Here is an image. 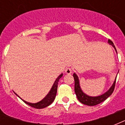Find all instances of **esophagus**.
Here are the masks:
<instances>
[{
  "label": "esophagus",
  "mask_w": 125,
  "mask_h": 125,
  "mask_svg": "<svg viewBox=\"0 0 125 125\" xmlns=\"http://www.w3.org/2000/svg\"><path fill=\"white\" fill-rule=\"evenodd\" d=\"M73 72V69L70 67H68V68H66L65 69V73L66 74H71V73H72Z\"/></svg>",
  "instance_id": "1"
}]
</instances>
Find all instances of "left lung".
<instances>
[{
    "mask_svg": "<svg viewBox=\"0 0 125 125\" xmlns=\"http://www.w3.org/2000/svg\"><path fill=\"white\" fill-rule=\"evenodd\" d=\"M108 42L112 45L113 47L115 48V51H116V49H115V47L113 42L110 40H108ZM73 77H74V91H75V93H76L77 99H78V101H80V103H82L83 104L88 105V106H95V105L99 104L101 103L104 101H105L113 93V91L114 90L115 85V82H116V79H115V80L114 83H113L112 86L104 94H103V95H101V96H99V97H89L88 95H85V93L82 91V89H81L80 86L79 80H78V76H77L76 74H74V73L73 74Z\"/></svg>",
    "mask_w": 125,
    "mask_h": 125,
    "instance_id": "8db88e82",
    "label": "left lung"
}]
</instances>
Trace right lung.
Returning a JSON list of instances; mask_svg holds the SVG:
<instances>
[{"label": "right lung", "instance_id": "add662e5", "mask_svg": "<svg viewBox=\"0 0 125 125\" xmlns=\"http://www.w3.org/2000/svg\"><path fill=\"white\" fill-rule=\"evenodd\" d=\"M63 76V74H61L60 76L56 78V80L54 82V84H53L52 87L51 88V91L48 93V95L46 96V97L44 98V99L41 101L39 103H27L25 101H24V103H26V104L29 105L31 107H33V108H35L37 109H42L44 108L45 107L48 106L49 105L52 104L54 100L55 97H56V95L57 93V89H58V83L59 80L62 78V76Z\"/></svg>", "mask_w": 125, "mask_h": 125}]
</instances>
